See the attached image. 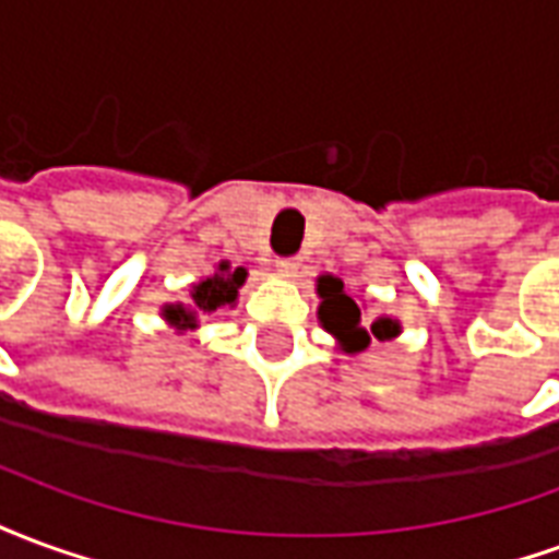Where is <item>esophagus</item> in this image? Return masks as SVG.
<instances>
[{"mask_svg": "<svg viewBox=\"0 0 559 559\" xmlns=\"http://www.w3.org/2000/svg\"><path fill=\"white\" fill-rule=\"evenodd\" d=\"M275 266H278V272H284V275H296V272L302 269V263H299V257H281Z\"/></svg>", "mask_w": 559, "mask_h": 559, "instance_id": "1", "label": "esophagus"}]
</instances>
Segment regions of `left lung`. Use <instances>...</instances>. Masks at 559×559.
<instances>
[{
	"mask_svg": "<svg viewBox=\"0 0 559 559\" xmlns=\"http://www.w3.org/2000/svg\"><path fill=\"white\" fill-rule=\"evenodd\" d=\"M317 296H320L317 320L332 338L338 341V350L356 356V353L368 350L371 338L392 341L401 335V320L395 317L380 314L371 323H365V311L347 293L344 281L335 275H317Z\"/></svg>",
	"mask_w": 559,
	"mask_h": 559,
	"instance_id": "obj_1",
	"label": "left lung"
}]
</instances>
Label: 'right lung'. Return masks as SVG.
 I'll return each mask as SVG.
<instances>
[{"label": "right lung", "instance_id": "obj_1", "mask_svg": "<svg viewBox=\"0 0 559 559\" xmlns=\"http://www.w3.org/2000/svg\"><path fill=\"white\" fill-rule=\"evenodd\" d=\"M245 278H248V272H245L242 266L233 269L230 260H221L212 275H203V278L191 284V293H188L191 302L160 305L164 323L170 329H176V335L194 332V329L200 326V314L236 308Z\"/></svg>", "mask_w": 559, "mask_h": 559}]
</instances>
